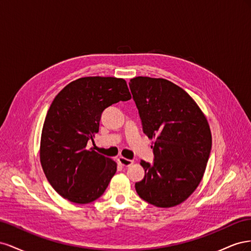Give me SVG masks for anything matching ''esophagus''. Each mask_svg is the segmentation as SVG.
<instances>
[{"mask_svg": "<svg viewBox=\"0 0 251 251\" xmlns=\"http://www.w3.org/2000/svg\"><path fill=\"white\" fill-rule=\"evenodd\" d=\"M118 162L123 165V166H130L131 164H133V160H130V159H126L124 157H119L118 158Z\"/></svg>", "mask_w": 251, "mask_h": 251, "instance_id": "34e87169", "label": "esophagus"}]
</instances>
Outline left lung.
<instances>
[{
    "label": "left lung",
    "instance_id": "left-lung-1",
    "mask_svg": "<svg viewBox=\"0 0 251 251\" xmlns=\"http://www.w3.org/2000/svg\"><path fill=\"white\" fill-rule=\"evenodd\" d=\"M142 131L155 138L154 162L141 160L144 177L135 188L157 207H173L191 196L203 177L211 150L206 118L185 91L163 78L138 76L128 82Z\"/></svg>",
    "mask_w": 251,
    "mask_h": 251
}]
</instances>
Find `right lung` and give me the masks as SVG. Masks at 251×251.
Returning a JSON list of instances; mask_svg holds the SVG:
<instances>
[{
	"instance_id": "right-lung-1",
	"label": "right lung",
	"mask_w": 251,
	"mask_h": 251,
	"mask_svg": "<svg viewBox=\"0 0 251 251\" xmlns=\"http://www.w3.org/2000/svg\"><path fill=\"white\" fill-rule=\"evenodd\" d=\"M123 78L82 77L55 96L45 118L41 138V163L51 186L73 203L98 199L116 173L110 158L88 149L100 130L102 112L131 100Z\"/></svg>"
}]
</instances>
